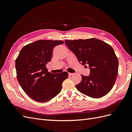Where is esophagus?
<instances>
[{"label":"esophagus","instance_id":"34e87169","mask_svg":"<svg viewBox=\"0 0 132 132\" xmlns=\"http://www.w3.org/2000/svg\"><path fill=\"white\" fill-rule=\"evenodd\" d=\"M68 74H69V76H70V75H73V73H68Z\"/></svg>","mask_w":132,"mask_h":132}]
</instances>
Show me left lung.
<instances>
[{
  "label": "left lung",
  "mask_w": 132,
  "mask_h": 132,
  "mask_svg": "<svg viewBox=\"0 0 132 132\" xmlns=\"http://www.w3.org/2000/svg\"><path fill=\"white\" fill-rule=\"evenodd\" d=\"M65 45L82 65H89V76L81 75V81L76 87L82 94L93 98L106 95L116 79L118 61L113 49L100 39H66ZM87 67L86 65H85Z\"/></svg>",
  "instance_id": "1"
}]
</instances>
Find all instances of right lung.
Masks as SVG:
<instances>
[{
	"mask_svg": "<svg viewBox=\"0 0 132 132\" xmlns=\"http://www.w3.org/2000/svg\"><path fill=\"white\" fill-rule=\"evenodd\" d=\"M62 41L38 40L23 47L16 59L19 83L25 93L34 100L45 102L61 91L62 83L68 77L66 71L52 74L46 65L51 61L52 51Z\"/></svg>",
	"mask_w": 132,
	"mask_h": 132,
	"instance_id": "right-lung-1",
	"label": "right lung"
}]
</instances>
